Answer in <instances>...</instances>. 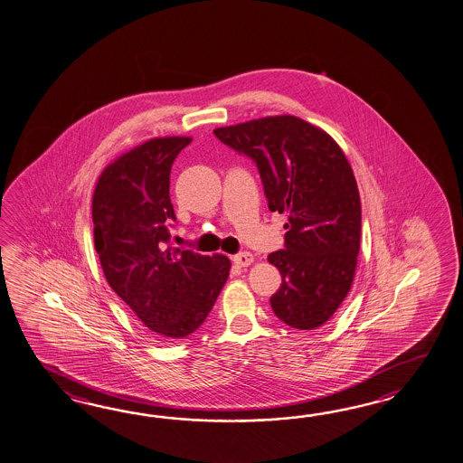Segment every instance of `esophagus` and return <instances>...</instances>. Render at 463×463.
<instances>
[{"mask_svg":"<svg viewBox=\"0 0 463 463\" xmlns=\"http://www.w3.org/2000/svg\"><path fill=\"white\" fill-rule=\"evenodd\" d=\"M232 260H234V264H237V266L246 268V266H249V264L254 260V256H252L250 252H248V250H244V252L234 254V256H232Z\"/></svg>","mask_w":463,"mask_h":463,"instance_id":"1","label":"esophagus"}]
</instances>
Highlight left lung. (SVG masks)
Segmentation results:
<instances>
[{"label":"left lung","mask_w":463,"mask_h":463,"mask_svg":"<svg viewBox=\"0 0 463 463\" xmlns=\"http://www.w3.org/2000/svg\"><path fill=\"white\" fill-rule=\"evenodd\" d=\"M214 136L256 164L269 211L288 215L284 249L268 256L282 278L271 296L274 315L296 329L323 326L350 293L360 252L350 162L326 132L293 115L215 128Z\"/></svg>","instance_id":"1"}]
</instances>
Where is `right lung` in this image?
<instances>
[{
    "label": "right lung",
    "mask_w": 463,
    "mask_h": 463,
    "mask_svg": "<svg viewBox=\"0 0 463 463\" xmlns=\"http://www.w3.org/2000/svg\"><path fill=\"white\" fill-rule=\"evenodd\" d=\"M191 137L152 138L103 170L93 192V241L105 279L158 338L189 336L211 313L231 260L169 248L170 169Z\"/></svg>",
    "instance_id": "1"
}]
</instances>
